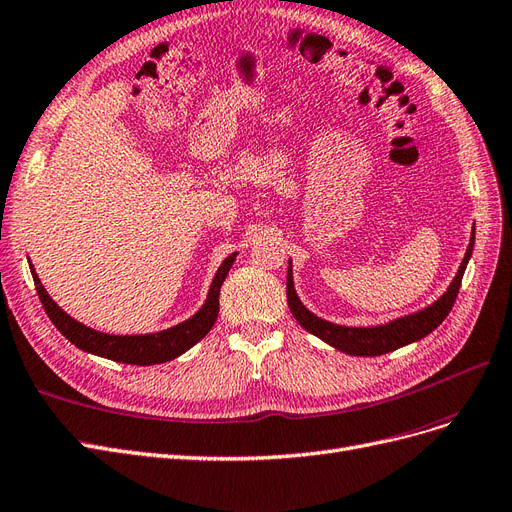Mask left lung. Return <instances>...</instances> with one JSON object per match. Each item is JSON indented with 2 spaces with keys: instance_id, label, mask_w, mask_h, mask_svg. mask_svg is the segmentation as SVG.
<instances>
[{
  "instance_id": "obj_1",
  "label": "left lung",
  "mask_w": 512,
  "mask_h": 512,
  "mask_svg": "<svg viewBox=\"0 0 512 512\" xmlns=\"http://www.w3.org/2000/svg\"><path fill=\"white\" fill-rule=\"evenodd\" d=\"M472 246H474V232L468 244V251L464 261H461L459 272L453 278L451 287L447 293L442 295L438 302H434L430 308H425L417 315L395 319L387 325H378V327H344V325H334L329 321H323L319 317L312 315L310 310L300 302L298 293L293 289V278H291V266L287 272V302L291 308V315L295 317L306 332L319 336L327 344H332L334 349L346 353V355H359V357H374V355H383L389 351L400 349V346H406L410 342H415L430 332L447 319L451 312L457 293L461 287V278H464L468 259L472 255Z\"/></svg>"
}]
</instances>
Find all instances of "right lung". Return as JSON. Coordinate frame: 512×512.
Returning a JSON list of instances; mask_svg holds the SVG:
<instances>
[{
	"mask_svg": "<svg viewBox=\"0 0 512 512\" xmlns=\"http://www.w3.org/2000/svg\"><path fill=\"white\" fill-rule=\"evenodd\" d=\"M238 253L229 255L221 268L217 270V276H214L206 304L197 310V315L191 319L183 321L176 327L163 329L159 334H144V336H112V334H102L95 332V329L82 325L74 321L70 315L65 312L48 298L46 289L42 287L38 274L34 272V266L31 268V276H34V285L40 295V302L46 310L48 319L53 321V325L59 329V332L68 338L72 344H76L78 349L100 355L112 361H121V364H131V366H153V364H163V361H170L178 355H183L189 351L195 342H200L217 321L219 315V293L223 280L232 268V263Z\"/></svg>",
	"mask_w": 512,
	"mask_h": 512,
	"instance_id": "right-lung-1",
	"label": "right lung"
}]
</instances>
